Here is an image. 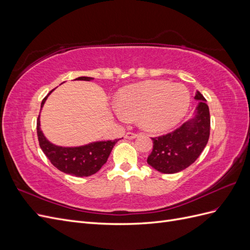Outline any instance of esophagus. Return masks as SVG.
I'll return each instance as SVG.
<instances>
[{"label": "esophagus", "mask_w": 250, "mask_h": 250, "mask_svg": "<svg viewBox=\"0 0 250 250\" xmlns=\"http://www.w3.org/2000/svg\"><path fill=\"white\" fill-rule=\"evenodd\" d=\"M138 137V134H135L133 132H127L125 134V139H128V140H133Z\"/></svg>", "instance_id": "obj_1"}]
</instances>
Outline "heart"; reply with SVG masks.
<instances>
[{"label": "heart", "instance_id": "heart-1", "mask_svg": "<svg viewBox=\"0 0 250 250\" xmlns=\"http://www.w3.org/2000/svg\"><path fill=\"white\" fill-rule=\"evenodd\" d=\"M191 95L179 83L149 80L125 86L118 95L116 116L127 122L129 116L138 117L144 130L163 133L175 127L190 107Z\"/></svg>", "mask_w": 250, "mask_h": 250}]
</instances>
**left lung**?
Returning a JSON list of instances; mask_svg holds the SVG:
<instances>
[{"instance_id": "8db88e82", "label": "left lung", "mask_w": 250, "mask_h": 250, "mask_svg": "<svg viewBox=\"0 0 250 250\" xmlns=\"http://www.w3.org/2000/svg\"><path fill=\"white\" fill-rule=\"evenodd\" d=\"M194 117L176 130L158 138H152L153 149L147 163L156 171L165 174L187 169L201 154L209 138V110L207 100L198 92Z\"/></svg>"}]
</instances>
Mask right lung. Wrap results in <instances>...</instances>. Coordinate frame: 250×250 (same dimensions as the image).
I'll list each match as a JSON object with an SVG mask.
<instances>
[{
	"instance_id": "right-lung-1",
	"label": "right lung",
	"mask_w": 250,
	"mask_h": 250,
	"mask_svg": "<svg viewBox=\"0 0 250 250\" xmlns=\"http://www.w3.org/2000/svg\"><path fill=\"white\" fill-rule=\"evenodd\" d=\"M75 80L92 81V77H78ZM54 89H52L42 102V108L47 98ZM40 117L37 119V137L40 146L43 153L49 158L52 165L59 171L76 177H87L99 171L102 166L107 162L113 146L119 140L113 141H97L78 147H62L51 143L41 128Z\"/></svg>"
}]
</instances>
